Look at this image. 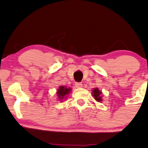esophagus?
<instances>
[{
    "instance_id": "1",
    "label": "esophagus",
    "mask_w": 148,
    "mask_h": 148,
    "mask_svg": "<svg viewBox=\"0 0 148 148\" xmlns=\"http://www.w3.org/2000/svg\"><path fill=\"white\" fill-rule=\"evenodd\" d=\"M75 86H76V88H82L83 84H81V83H79V82H78V83H76Z\"/></svg>"
}]
</instances>
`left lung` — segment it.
I'll return each mask as SVG.
<instances>
[{
  "label": "left lung",
  "mask_w": 148,
  "mask_h": 148,
  "mask_svg": "<svg viewBox=\"0 0 148 148\" xmlns=\"http://www.w3.org/2000/svg\"><path fill=\"white\" fill-rule=\"evenodd\" d=\"M92 96L94 97L96 101H102V97H101V92L97 88H93L92 90Z\"/></svg>",
  "instance_id": "obj_1"
}]
</instances>
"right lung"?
<instances>
[{"label": "right lung", "mask_w": 148, "mask_h": 148, "mask_svg": "<svg viewBox=\"0 0 148 148\" xmlns=\"http://www.w3.org/2000/svg\"><path fill=\"white\" fill-rule=\"evenodd\" d=\"M71 90H72V88H67V87H65V86H60L58 89L57 90V95L58 97V99L60 100V101H62V100L64 99V98L66 99V98H67L66 97V95L69 94Z\"/></svg>", "instance_id": "obj_1"}]
</instances>
